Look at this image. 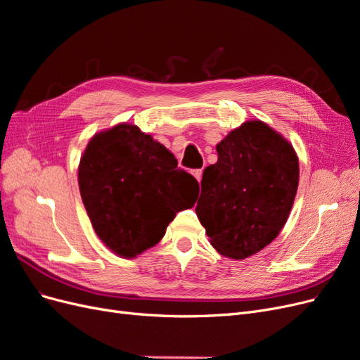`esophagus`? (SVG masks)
Returning <instances> with one entry per match:
<instances>
[{
	"mask_svg": "<svg viewBox=\"0 0 360 360\" xmlns=\"http://www.w3.org/2000/svg\"><path fill=\"white\" fill-rule=\"evenodd\" d=\"M192 174H193L195 179H197L198 181H201V179H202V169H193Z\"/></svg>",
	"mask_w": 360,
	"mask_h": 360,
	"instance_id": "esophagus-1",
	"label": "esophagus"
}]
</instances>
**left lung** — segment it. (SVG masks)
<instances>
[{"instance_id":"8db88e82","label":"left lung","mask_w":360,"mask_h":360,"mask_svg":"<svg viewBox=\"0 0 360 360\" xmlns=\"http://www.w3.org/2000/svg\"><path fill=\"white\" fill-rule=\"evenodd\" d=\"M216 151L195 210L217 252L243 259L284 228L299 186V159L288 141L259 120L231 130Z\"/></svg>"}]
</instances>
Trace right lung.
Masks as SVG:
<instances>
[{
  "label": "right lung",
  "mask_w": 360,
  "mask_h": 360,
  "mask_svg": "<svg viewBox=\"0 0 360 360\" xmlns=\"http://www.w3.org/2000/svg\"><path fill=\"white\" fill-rule=\"evenodd\" d=\"M78 183L96 234L123 258L158 245L176 213L192 207L198 192V181L177 168L168 148L129 123L90 139Z\"/></svg>",
  "instance_id": "add662e5"
}]
</instances>
